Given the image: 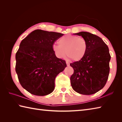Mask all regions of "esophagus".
Masks as SVG:
<instances>
[{
	"mask_svg": "<svg viewBox=\"0 0 122 122\" xmlns=\"http://www.w3.org/2000/svg\"><path fill=\"white\" fill-rule=\"evenodd\" d=\"M66 66H70V64H69V63L68 62H66Z\"/></svg>",
	"mask_w": 122,
	"mask_h": 122,
	"instance_id": "obj_1",
	"label": "esophagus"
}]
</instances>
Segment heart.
<instances>
[{
	"instance_id": "obj_1",
	"label": "heart",
	"mask_w": 122,
	"mask_h": 122,
	"mask_svg": "<svg viewBox=\"0 0 122 122\" xmlns=\"http://www.w3.org/2000/svg\"><path fill=\"white\" fill-rule=\"evenodd\" d=\"M59 45L52 46V50L57 58L63 59L66 54L74 61H79L84 58L87 50V42L84 38L74 35H66L58 41Z\"/></svg>"
}]
</instances>
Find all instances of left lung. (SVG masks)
<instances>
[{
  "instance_id": "left-lung-1",
  "label": "left lung",
  "mask_w": 122,
  "mask_h": 122,
  "mask_svg": "<svg viewBox=\"0 0 122 122\" xmlns=\"http://www.w3.org/2000/svg\"><path fill=\"white\" fill-rule=\"evenodd\" d=\"M74 35L84 38L88 46L83 59L70 63L74 70L70 77L71 86L80 94H94L104 87L109 76V49L97 36L84 31Z\"/></svg>"
}]
</instances>
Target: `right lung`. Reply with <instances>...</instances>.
<instances>
[{
	"instance_id": "1",
	"label": "right lung",
	"mask_w": 122,
	"mask_h": 122,
	"mask_svg": "<svg viewBox=\"0 0 122 122\" xmlns=\"http://www.w3.org/2000/svg\"><path fill=\"white\" fill-rule=\"evenodd\" d=\"M61 33L34 30L23 39L15 54V72L21 86L31 94L45 96L54 90V81L66 66L52 46Z\"/></svg>"
}]
</instances>
